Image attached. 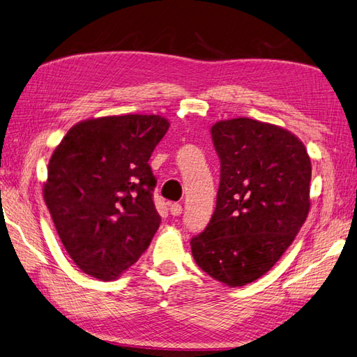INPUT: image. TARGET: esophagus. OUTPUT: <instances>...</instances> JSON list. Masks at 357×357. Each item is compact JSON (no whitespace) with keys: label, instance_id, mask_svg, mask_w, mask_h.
Returning a JSON list of instances; mask_svg holds the SVG:
<instances>
[{"label":"esophagus","instance_id":"esophagus-1","mask_svg":"<svg viewBox=\"0 0 357 357\" xmlns=\"http://www.w3.org/2000/svg\"><path fill=\"white\" fill-rule=\"evenodd\" d=\"M170 214H173V216H179V214L182 213V205L181 204H170Z\"/></svg>","mask_w":357,"mask_h":357}]
</instances>
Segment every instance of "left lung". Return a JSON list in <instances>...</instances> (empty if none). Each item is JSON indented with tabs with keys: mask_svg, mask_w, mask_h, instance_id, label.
I'll use <instances>...</instances> for the list:
<instances>
[{
	"mask_svg": "<svg viewBox=\"0 0 357 357\" xmlns=\"http://www.w3.org/2000/svg\"><path fill=\"white\" fill-rule=\"evenodd\" d=\"M220 160L216 208L192 238L197 266L238 287L264 275L294 242L310 208V158L291 132L251 119L211 128Z\"/></svg>",
	"mask_w": 357,
	"mask_h": 357,
	"instance_id": "1",
	"label": "left lung"
}]
</instances>
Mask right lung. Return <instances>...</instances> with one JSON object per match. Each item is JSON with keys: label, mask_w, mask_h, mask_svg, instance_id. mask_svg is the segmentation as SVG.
Wrapping results in <instances>:
<instances>
[{"label": "right lung", "mask_w": 357, "mask_h": 357, "mask_svg": "<svg viewBox=\"0 0 357 357\" xmlns=\"http://www.w3.org/2000/svg\"><path fill=\"white\" fill-rule=\"evenodd\" d=\"M160 115H114L73 126L48 164L44 199L66 252L88 275L111 281L160 228L149 160L169 129Z\"/></svg>", "instance_id": "obj_1"}]
</instances>
